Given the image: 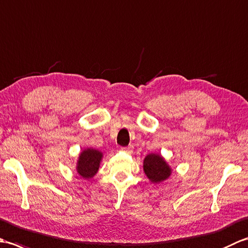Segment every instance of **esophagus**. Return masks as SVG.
Masks as SVG:
<instances>
[{
  "instance_id": "obj_1",
  "label": "esophagus",
  "mask_w": 248,
  "mask_h": 248,
  "mask_svg": "<svg viewBox=\"0 0 248 248\" xmlns=\"http://www.w3.org/2000/svg\"><path fill=\"white\" fill-rule=\"evenodd\" d=\"M121 150L123 151H125V152H132V146H129V147H123V148H121Z\"/></svg>"
}]
</instances>
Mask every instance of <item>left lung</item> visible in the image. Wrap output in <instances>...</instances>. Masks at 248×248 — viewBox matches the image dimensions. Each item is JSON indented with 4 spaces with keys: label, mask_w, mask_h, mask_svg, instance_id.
<instances>
[{
    "label": "left lung",
    "mask_w": 248,
    "mask_h": 248,
    "mask_svg": "<svg viewBox=\"0 0 248 248\" xmlns=\"http://www.w3.org/2000/svg\"><path fill=\"white\" fill-rule=\"evenodd\" d=\"M144 172L152 183H161L170 177L172 170L161 155L149 154L143 162Z\"/></svg>",
    "instance_id": "8db88e82"
}]
</instances>
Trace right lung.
Wrapping results in <instances>:
<instances>
[{"mask_svg":"<svg viewBox=\"0 0 248 248\" xmlns=\"http://www.w3.org/2000/svg\"><path fill=\"white\" fill-rule=\"evenodd\" d=\"M103 154L93 148L84 149L77 162V171L84 179H92L99 170Z\"/></svg>","mask_w":248,"mask_h":248,"instance_id":"right-lung-1","label":"right lung"}]
</instances>
